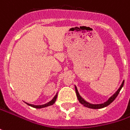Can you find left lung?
<instances>
[{
	"label": "left lung",
	"mask_w": 130,
	"mask_h": 130,
	"mask_svg": "<svg viewBox=\"0 0 130 130\" xmlns=\"http://www.w3.org/2000/svg\"><path fill=\"white\" fill-rule=\"evenodd\" d=\"M124 83V80H123V82H122V85L120 86L118 90L116 91V93H114L113 96H111L109 99L107 101H106V102L103 103V104H90V103H88V102H87L86 101H85L83 98L80 96V95L79 94L78 91V89H77V87H76V86H75V88L76 96H77V97H78V99L79 102H80L81 104H83L84 106L88 107V108H91V109H101V108L106 107V106H107L109 105L111 103H112V102L114 101V99L117 98V96H118L119 93V91H120V90L122 89V88L123 87Z\"/></svg>",
	"instance_id": "8db88e82"
}]
</instances>
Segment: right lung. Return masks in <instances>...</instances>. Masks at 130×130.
Returning a JSON list of instances; mask_svg holds the SVG:
<instances>
[{
	"mask_svg": "<svg viewBox=\"0 0 130 130\" xmlns=\"http://www.w3.org/2000/svg\"><path fill=\"white\" fill-rule=\"evenodd\" d=\"M57 96V93L55 96V97L52 99L51 101H49L48 103L45 104H43V105H34V104H28V103H26V104H28L30 106H32L34 108H36V109H42V108H44V107H47V106H51L52 104H54L55 101H56Z\"/></svg>",
	"mask_w": 130,
	"mask_h": 130,
	"instance_id": "1",
	"label": "right lung"
}]
</instances>
